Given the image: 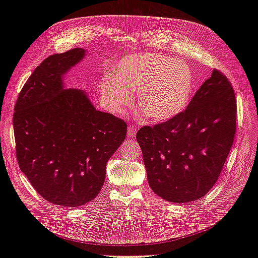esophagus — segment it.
I'll use <instances>...</instances> for the list:
<instances>
[{"label":"esophagus","instance_id":"34e87169","mask_svg":"<svg viewBox=\"0 0 258 258\" xmlns=\"http://www.w3.org/2000/svg\"><path fill=\"white\" fill-rule=\"evenodd\" d=\"M136 134H137V128H136V127H134V126H129V127H128V131H127V136H128V138L135 137V136H136Z\"/></svg>","mask_w":258,"mask_h":258}]
</instances>
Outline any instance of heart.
Returning <instances> with one entry per match:
<instances>
[{
	"label": "heart",
	"mask_w": 258,
	"mask_h": 258,
	"mask_svg": "<svg viewBox=\"0 0 258 258\" xmlns=\"http://www.w3.org/2000/svg\"><path fill=\"white\" fill-rule=\"evenodd\" d=\"M195 88V75L183 60L157 52H144L117 62L112 73L99 84L102 103L112 112H121L136 96L141 116L167 121L184 112Z\"/></svg>",
	"instance_id": "1"
}]
</instances>
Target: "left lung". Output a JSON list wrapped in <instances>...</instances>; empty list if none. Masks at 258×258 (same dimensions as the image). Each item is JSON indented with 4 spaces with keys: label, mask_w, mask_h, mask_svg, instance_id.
I'll return each instance as SVG.
<instances>
[{
    "label": "left lung",
    "mask_w": 258,
    "mask_h": 258,
    "mask_svg": "<svg viewBox=\"0 0 258 258\" xmlns=\"http://www.w3.org/2000/svg\"><path fill=\"white\" fill-rule=\"evenodd\" d=\"M236 116L232 86L214 69L183 113L140 129L137 141L153 191L174 204L206 196L231 150Z\"/></svg>",
    "instance_id": "1"
}]
</instances>
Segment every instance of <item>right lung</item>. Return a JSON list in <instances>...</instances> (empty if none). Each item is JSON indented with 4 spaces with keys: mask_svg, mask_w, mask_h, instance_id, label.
<instances>
[{
    "mask_svg": "<svg viewBox=\"0 0 258 258\" xmlns=\"http://www.w3.org/2000/svg\"><path fill=\"white\" fill-rule=\"evenodd\" d=\"M74 48L46 58L31 74L13 117L20 170L50 204L79 207L95 199L106 163L126 139L127 124L96 110L79 89H64L63 76L85 57Z\"/></svg>",
    "mask_w": 258,
    "mask_h": 258,
    "instance_id": "obj_1",
    "label": "right lung"
}]
</instances>
